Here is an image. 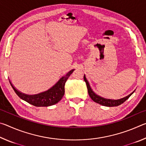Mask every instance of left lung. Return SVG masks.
Wrapping results in <instances>:
<instances>
[{
  "label": "left lung",
  "mask_w": 146,
  "mask_h": 146,
  "mask_svg": "<svg viewBox=\"0 0 146 146\" xmlns=\"http://www.w3.org/2000/svg\"><path fill=\"white\" fill-rule=\"evenodd\" d=\"M84 81L86 83V85H87L88 94H89V95H90V97H91V99H92L94 102L99 104H100V105L108 106V107H113V106H118L120 104H123L125 100H127L128 98H129L130 96L135 91H134L133 92L129 94V95H127V97L122 98H120V99H118V100L107 99V98L100 97V96H98V95H97V94L93 92V91L91 90V88L90 87V84H89L88 81L87 80V79H86V78L85 75H84Z\"/></svg>",
  "instance_id": "8db88e82"
}]
</instances>
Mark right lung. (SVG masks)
<instances>
[{"mask_svg":"<svg viewBox=\"0 0 146 146\" xmlns=\"http://www.w3.org/2000/svg\"><path fill=\"white\" fill-rule=\"evenodd\" d=\"M73 71L74 70H71L69 71L68 73H66V75L60 78V80L48 90L42 93L36 94V95H26V94L20 92L14 87L10 81L9 82L15 92L21 99L36 107H48V106H52L58 103L63 97L64 92H65L64 91L65 83L69 76L73 72Z\"/></svg>","mask_w":146,"mask_h":146,"instance_id":"add662e5","label":"right lung"}]
</instances>
